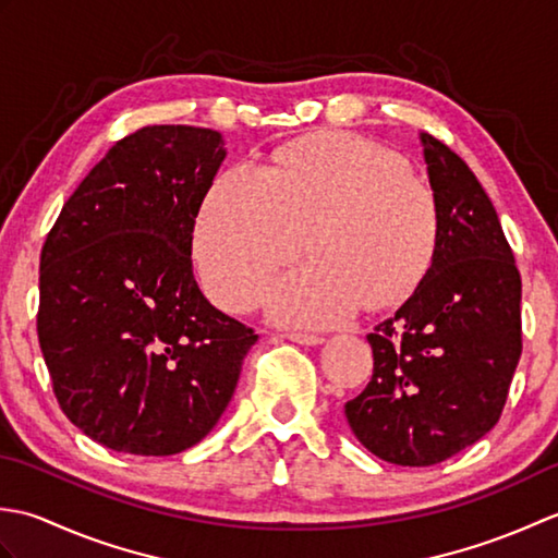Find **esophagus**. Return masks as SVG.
<instances>
[{
	"label": "esophagus",
	"instance_id": "esophagus-1",
	"mask_svg": "<svg viewBox=\"0 0 558 558\" xmlns=\"http://www.w3.org/2000/svg\"><path fill=\"white\" fill-rule=\"evenodd\" d=\"M286 338L298 342V345H322L324 342L322 336H312V333H286Z\"/></svg>",
	"mask_w": 558,
	"mask_h": 558
}]
</instances>
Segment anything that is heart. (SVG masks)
I'll list each match as a JSON object with an SVG mask.
<instances>
[{"label":"heart","mask_w":558,"mask_h":558,"mask_svg":"<svg viewBox=\"0 0 558 558\" xmlns=\"http://www.w3.org/2000/svg\"><path fill=\"white\" fill-rule=\"evenodd\" d=\"M434 189L393 150L328 134L278 150L270 165L232 162L201 201L192 248L210 298L254 306L272 268L300 248L312 260L268 290L288 326H336L360 306H390L420 286L438 244Z\"/></svg>","instance_id":"1"}]
</instances>
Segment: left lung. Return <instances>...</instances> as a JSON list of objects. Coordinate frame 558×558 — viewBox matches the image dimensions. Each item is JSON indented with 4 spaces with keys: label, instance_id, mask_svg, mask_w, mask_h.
Here are the masks:
<instances>
[{
    "label": "left lung",
    "instance_id": "1",
    "mask_svg": "<svg viewBox=\"0 0 558 558\" xmlns=\"http://www.w3.org/2000/svg\"><path fill=\"white\" fill-rule=\"evenodd\" d=\"M441 210L432 268L396 316L366 336L372 381L345 402L360 444L393 465L429 468L499 422L523 352L520 272L477 177L420 134Z\"/></svg>",
    "mask_w": 558,
    "mask_h": 558
}]
</instances>
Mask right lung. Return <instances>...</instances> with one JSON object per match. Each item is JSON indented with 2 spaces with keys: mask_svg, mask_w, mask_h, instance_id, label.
<instances>
[{
  "mask_svg": "<svg viewBox=\"0 0 558 558\" xmlns=\"http://www.w3.org/2000/svg\"><path fill=\"white\" fill-rule=\"evenodd\" d=\"M222 146L213 129H138L88 172L45 240L38 340L57 402L120 453L196 446L258 340L204 298L192 268Z\"/></svg>",
  "mask_w": 558,
  "mask_h": 558,
  "instance_id": "add662e5",
  "label": "right lung"
}]
</instances>
